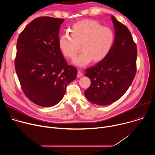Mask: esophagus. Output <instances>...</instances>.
I'll use <instances>...</instances> for the list:
<instances>
[{
	"mask_svg": "<svg viewBox=\"0 0 155 155\" xmlns=\"http://www.w3.org/2000/svg\"><path fill=\"white\" fill-rule=\"evenodd\" d=\"M83 72H81V71H78V73H77V77L78 78H80V77H82L83 76Z\"/></svg>",
	"mask_w": 155,
	"mask_h": 155,
	"instance_id": "34e87169",
	"label": "esophagus"
}]
</instances>
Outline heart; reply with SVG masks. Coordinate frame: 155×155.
<instances>
[{"instance_id": "obj_1", "label": "heart", "mask_w": 155, "mask_h": 155, "mask_svg": "<svg viewBox=\"0 0 155 155\" xmlns=\"http://www.w3.org/2000/svg\"><path fill=\"white\" fill-rule=\"evenodd\" d=\"M68 34L62 35L59 39V47L62 54L67 58L74 59L80 51L82 53L74 61V63L82 67L92 61L97 63L110 54L115 41L112 29L103 27L98 22L81 20L75 23Z\"/></svg>"}]
</instances>
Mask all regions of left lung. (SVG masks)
<instances>
[{
	"label": "left lung",
	"instance_id": "obj_1",
	"mask_svg": "<svg viewBox=\"0 0 155 155\" xmlns=\"http://www.w3.org/2000/svg\"><path fill=\"white\" fill-rule=\"evenodd\" d=\"M115 41L103 61L86 69L91 85L84 92L93 104L107 105L120 99L128 90L136 73L137 47L127 28L112 15Z\"/></svg>",
	"mask_w": 155,
	"mask_h": 155
}]
</instances>
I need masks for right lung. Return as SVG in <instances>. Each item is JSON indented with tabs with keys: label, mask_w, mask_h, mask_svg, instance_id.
Wrapping results in <instances>:
<instances>
[{
	"label": "right lung",
	"mask_w": 155,
	"mask_h": 155,
	"mask_svg": "<svg viewBox=\"0 0 155 155\" xmlns=\"http://www.w3.org/2000/svg\"><path fill=\"white\" fill-rule=\"evenodd\" d=\"M64 19L37 18L19 34L15 70L22 90L32 102L49 107L63 98L77 70L68 65L59 47V32Z\"/></svg>",
	"instance_id": "1"
}]
</instances>
